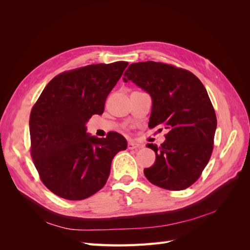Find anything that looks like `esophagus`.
<instances>
[{
  "instance_id": "esophagus-1",
  "label": "esophagus",
  "mask_w": 250,
  "mask_h": 250,
  "mask_svg": "<svg viewBox=\"0 0 250 250\" xmlns=\"http://www.w3.org/2000/svg\"><path fill=\"white\" fill-rule=\"evenodd\" d=\"M127 147L129 150H133V149H140L142 146L140 145V144L135 143V142H132V141H129L127 144Z\"/></svg>"
}]
</instances>
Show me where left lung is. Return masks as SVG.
<instances>
[{"instance_id":"8db88e82","label":"left lung","mask_w":250,"mask_h":250,"mask_svg":"<svg viewBox=\"0 0 250 250\" xmlns=\"http://www.w3.org/2000/svg\"><path fill=\"white\" fill-rule=\"evenodd\" d=\"M123 79L131 80L152 98L149 127L168 129L160 147L147 145L156 160L144 170L146 178L170 191L191 187L214 148L217 118L206 87L190 71L155 62L130 64Z\"/></svg>"}]
</instances>
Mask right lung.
Instances as JSON below:
<instances>
[{
  "instance_id": "obj_1",
  "label": "right lung",
  "mask_w": 250,
  "mask_h": 250,
  "mask_svg": "<svg viewBox=\"0 0 250 250\" xmlns=\"http://www.w3.org/2000/svg\"><path fill=\"white\" fill-rule=\"evenodd\" d=\"M128 65L89 64L58 74L30 113L31 156L42 184L59 197L82 200L106 184L113 156L127 148L120 133L89 137L85 123L102 115L105 101Z\"/></svg>"
}]
</instances>
